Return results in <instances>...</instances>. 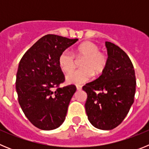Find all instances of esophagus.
Returning <instances> with one entry per match:
<instances>
[{
	"label": "esophagus",
	"mask_w": 149,
	"mask_h": 149,
	"mask_svg": "<svg viewBox=\"0 0 149 149\" xmlns=\"http://www.w3.org/2000/svg\"><path fill=\"white\" fill-rule=\"evenodd\" d=\"M76 88H77V90H81V89H82V86H81V85H76Z\"/></svg>",
	"instance_id": "34e87169"
}]
</instances>
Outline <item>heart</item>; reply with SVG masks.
Returning a JSON list of instances; mask_svg holds the SVG:
<instances>
[{
	"instance_id": "heart-1",
	"label": "heart",
	"mask_w": 149,
	"mask_h": 149,
	"mask_svg": "<svg viewBox=\"0 0 149 149\" xmlns=\"http://www.w3.org/2000/svg\"><path fill=\"white\" fill-rule=\"evenodd\" d=\"M77 59L84 58L81 63L82 68L73 71L65 77V81L70 84H80L89 81L93 74H101L107 65V56L100 52L99 47L92 42H84L74 51ZM68 51H64L59 56V65L63 72H69L74 67V57Z\"/></svg>"
}]
</instances>
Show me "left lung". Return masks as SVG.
<instances>
[{
    "label": "left lung",
    "instance_id": "1",
    "mask_svg": "<svg viewBox=\"0 0 149 149\" xmlns=\"http://www.w3.org/2000/svg\"><path fill=\"white\" fill-rule=\"evenodd\" d=\"M107 65L98 78L83 86L87 94L85 108L90 123L101 130H112L128 113L136 92L134 65L119 46L105 42Z\"/></svg>",
    "mask_w": 149,
    "mask_h": 149
}]
</instances>
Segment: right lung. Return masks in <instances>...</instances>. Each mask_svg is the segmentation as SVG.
I'll list each match as a JSON object with an SVG mask.
<instances>
[{
    "label": "right lung",
    "instance_id": "add662e5",
    "mask_svg": "<svg viewBox=\"0 0 149 149\" xmlns=\"http://www.w3.org/2000/svg\"><path fill=\"white\" fill-rule=\"evenodd\" d=\"M77 40L53 34L44 36L18 64L15 82L18 103L28 120L41 130H54L65 121L76 86L59 87L65 81L59 56Z\"/></svg>",
    "mask_w": 149,
    "mask_h": 149
}]
</instances>
